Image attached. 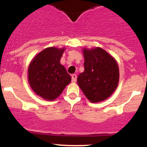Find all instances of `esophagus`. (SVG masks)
Segmentation results:
<instances>
[{
    "mask_svg": "<svg viewBox=\"0 0 147 147\" xmlns=\"http://www.w3.org/2000/svg\"><path fill=\"white\" fill-rule=\"evenodd\" d=\"M76 74H72L71 76V79H72V82H76Z\"/></svg>",
    "mask_w": 147,
    "mask_h": 147,
    "instance_id": "esophagus-1",
    "label": "esophagus"
}]
</instances>
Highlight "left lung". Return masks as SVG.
I'll return each mask as SVG.
<instances>
[{
    "label": "left lung",
    "instance_id": "obj_1",
    "mask_svg": "<svg viewBox=\"0 0 147 147\" xmlns=\"http://www.w3.org/2000/svg\"><path fill=\"white\" fill-rule=\"evenodd\" d=\"M85 71L77 78L78 85L90 102L105 101L117 88L119 69L115 58L103 49H82Z\"/></svg>",
    "mask_w": 147,
    "mask_h": 147
}]
</instances>
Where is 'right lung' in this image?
Returning a JSON list of instances; mask_svg holds the SVG:
<instances>
[{
    "mask_svg": "<svg viewBox=\"0 0 147 147\" xmlns=\"http://www.w3.org/2000/svg\"><path fill=\"white\" fill-rule=\"evenodd\" d=\"M65 49L49 47L35 56L28 68L29 85L37 96L53 101L60 96L71 77L60 59Z\"/></svg>",
    "mask_w": 147,
    "mask_h": 147,
    "instance_id": "add662e5",
    "label": "right lung"
}]
</instances>
